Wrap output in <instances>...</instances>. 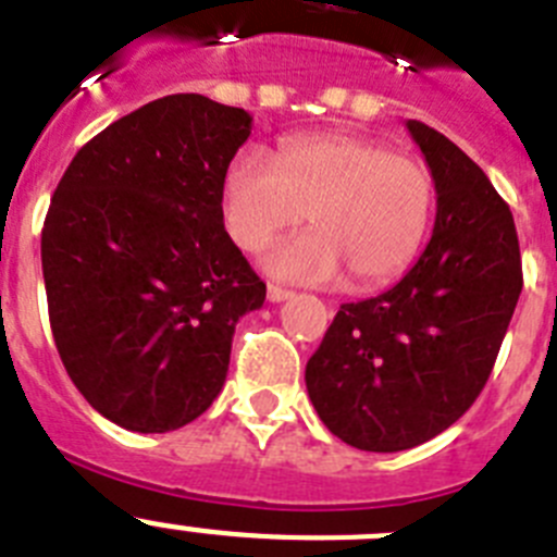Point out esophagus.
<instances>
[{
	"instance_id": "1",
	"label": "esophagus",
	"mask_w": 557,
	"mask_h": 557,
	"mask_svg": "<svg viewBox=\"0 0 557 557\" xmlns=\"http://www.w3.org/2000/svg\"><path fill=\"white\" fill-rule=\"evenodd\" d=\"M289 289H284V287H278V284H270L268 287V300H273V304H282V300H287L289 298Z\"/></svg>"
}]
</instances>
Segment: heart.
Wrapping results in <instances>:
<instances>
[{
    "instance_id": "1",
    "label": "heart",
    "mask_w": 557,
    "mask_h": 557,
    "mask_svg": "<svg viewBox=\"0 0 557 557\" xmlns=\"http://www.w3.org/2000/svg\"><path fill=\"white\" fill-rule=\"evenodd\" d=\"M433 176L417 157L348 132L282 140L275 160L245 146L223 173V223L237 248L262 251L309 212L312 232L287 239L264 259L284 282L350 287L392 282L425 243Z\"/></svg>"
}]
</instances>
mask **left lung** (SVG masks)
Returning <instances> with one entry per match:
<instances>
[{
    "label": "left lung",
    "instance_id": "left-lung-1",
    "mask_svg": "<svg viewBox=\"0 0 557 557\" xmlns=\"http://www.w3.org/2000/svg\"><path fill=\"white\" fill-rule=\"evenodd\" d=\"M406 126L436 185L431 243L384 295L342 304L306 361L320 420L370 453L422 445L478 400L522 293L508 203L442 132Z\"/></svg>",
    "mask_w": 557,
    "mask_h": 557
}]
</instances>
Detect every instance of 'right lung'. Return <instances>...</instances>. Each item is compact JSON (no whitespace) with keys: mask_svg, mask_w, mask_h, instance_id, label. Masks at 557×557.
<instances>
[{"mask_svg":"<svg viewBox=\"0 0 557 557\" xmlns=\"http://www.w3.org/2000/svg\"><path fill=\"white\" fill-rule=\"evenodd\" d=\"M251 115L201 94L143 104L76 151L40 234L54 345L115 425L165 433L221 395L234 325L264 282L223 226Z\"/></svg>","mask_w":557,"mask_h":557,"instance_id":"1","label":"right lung"}]
</instances>
